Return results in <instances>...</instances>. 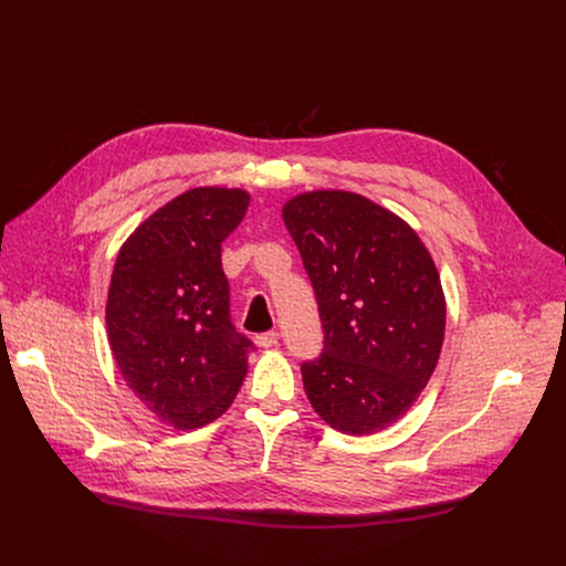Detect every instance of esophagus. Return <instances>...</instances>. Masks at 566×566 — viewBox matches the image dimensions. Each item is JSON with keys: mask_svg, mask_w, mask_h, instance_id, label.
<instances>
[{"mask_svg": "<svg viewBox=\"0 0 566 566\" xmlns=\"http://www.w3.org/2000/svg\"><path fill=\"white\" fill-rule=\"evenodd\" d=\"M255 340H258L260 347H275L277 340H280V334H277V332H264V334H260Z\"/></svg>", "mask_w": 566, "mask_h": 566, "instance_id": "esophagus-1", "label": "esophagus"}]
</instances>
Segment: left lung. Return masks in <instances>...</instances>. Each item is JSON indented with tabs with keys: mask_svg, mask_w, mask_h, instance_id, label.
I'll return each mask as SVG.
<instances>
[{
	"mask_svg": "<svg viewBox=\"0 0 566 566\" xmlns=\"http://www.w3.org/2000/svg\"><path fill=\"white\" fill-rule=\"evenodd\" d=\"M282 217L325 334L319 356L302 363L304 391L332 428L374 434L412 408L437 367V266L406 221L354 192L300 195Z\"/></svg>",
	"mask_w": 566,
	"mask_h": 566,
	"instance_id": "left-lung-1",
	"label": "left lung"
}]
</instances>
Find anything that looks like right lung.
I'll use <instances>...</instances> for the list:
<instances>
[{"mask_svg":"<svg viewBox=\"0 0 566 566\" xmlns=\"http://www.w3.org/2000/svg\"><path fill=\"white\" fill-rule=\"evenodd\" d=\"M249 199L244 190H188L136 228L114 266V358L143 406L177 430L228 410L255 349L232 325L221 266V241L244 219Z\"/></svg>","mask_w":566,"mask_h":566,"instance_id":"right-lung-1","label":"right lung"}]
</instances>
